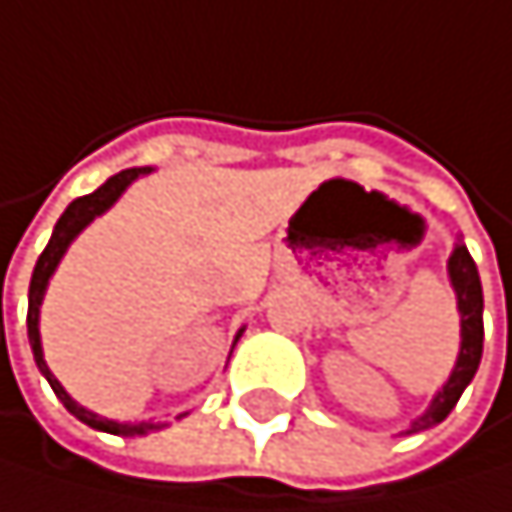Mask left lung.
Returning a JSON list of instances; mask_svg holds the SVG:
<instances>
[{
  "mask_svg": "<svg viewBox=\"0 0 512 512\" xmlns=\"http://www.w3.org/2000/svg\"><path fill=\"white\" fill-rule=\"evenodd\" d=\"M448 279L451 288L458 294V313H461V353L458 362L451 368L448 381L442 384V390L433 396L430 408L421 418L411 421V427L405 433H421L427 427H436L448 418V411L458 405L461 393L467 390V384L473 381L479 359H482V282H479V270L470 258V251L464 242H455V251L448 258Z\"/></svg>",
  "mask_w": 512,
  "mask_h": 512,
  "instance_id": "obj_1",
  "label": "left lung"
}]
</instances>
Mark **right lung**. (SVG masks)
<instances>
[{
  "label": "right lung",
  "instance_id": "add662e5",
  "mask_svg": "<svg viewBox=\"0 0 512 512\" xmlns=\"http://www.w3.org/2000/svg\"><path fill=\"white\" fill-rule=\"evenodd\" d=\"M153 168H125L119 174H113V178L107 184H101L94 193L88 196H79L67 205V211L61 214V221L54 224V233L45 245V251L39 254L36 261V270H33V279H30V304H27V338H30V347H33V359L39 365V371L45 375V381L51 384L54 396L64 402V408L70 411V415H76L82 424H88L91 430H104V433H113V436H141V433H150V430H159V424H150V421H141V424H119V421H107L101 415H94V411L82 408L64 387L61 381H57L51 375V368L45 365V356H42V338H39V307H42V298H45V288H48V279L54 276L57 264H61V258L67 254L70 242L97 218V214H104L125 190L131 181H137L141 174H150ZM242 334V331H239ZM236 334V341H239Z\"/></svg>",
  "mask_w": 512,
  "mask_h": 512
}]
</instances>
